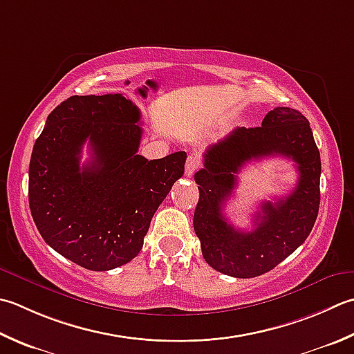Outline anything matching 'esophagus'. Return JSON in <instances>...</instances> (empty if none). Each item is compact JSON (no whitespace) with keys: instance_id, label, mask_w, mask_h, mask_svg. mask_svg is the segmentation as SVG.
I'll return each instance as SVG.
<instances>
[{"instance_id":"obj_1","label":"esophagus","mask_w":354,"mask_h":354,"mask_svg":"<svg viewBox=\"0 0 354 354\" xmlns=\"http://www.w3.org/2000/svg\"><path fill=\"white\" fill-rule=\"evenodd\" d=\"M199 164H201V161L196 155H189V158H187V162H185V175L192 176L193 173L198 170Z\"/></svg>"}]
</instances>
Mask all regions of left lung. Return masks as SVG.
Returning a JSON list of instances; mask_svg holds the SVG:
<instances>
[{"label":"left lung","mask_w":354,"mask_h":354,"mask_svg":"<svg viewBox=\"0 0 354 354\" xmlns=\"http://www.w3.org/2000/svg\"><path fill=\"white\" fill-rule=\"evenodd\" d=\"M283 156L297 164L300 178L292 194L266 201L250 232L234 229L223 216L236 175L247 162ZM199 201L193 228L207 264L233 278H256L282 262L308 238L321 203V156L310 122L301 112L276 107L259 127H238L204 153L195 173Z\"/></svg>","instance_id":"1"}]
</instances>
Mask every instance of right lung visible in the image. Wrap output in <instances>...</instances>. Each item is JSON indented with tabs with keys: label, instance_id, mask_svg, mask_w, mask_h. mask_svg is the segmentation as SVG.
Masks as SVG:
<instances>
[{
	"label": "right lung",
	"instance_id": "add662e5",
	"mask_svg": "<svg viewBox=\"0 0 354 354\" xmlns=\"http://www.w3.org/2000/svg\"><path fill=\"white\" fill-rule=\"evenodd\" d=\"M141 112L121 93L71 96L47 116L29 165V205L55 252L93 272L141 252L159 204L184 175L185 151L138 155ZM91 159L80 165L82 145Z\"/></svg>",
	"mask_w": 354,
	"mask_h": 354
}]
</instances>
